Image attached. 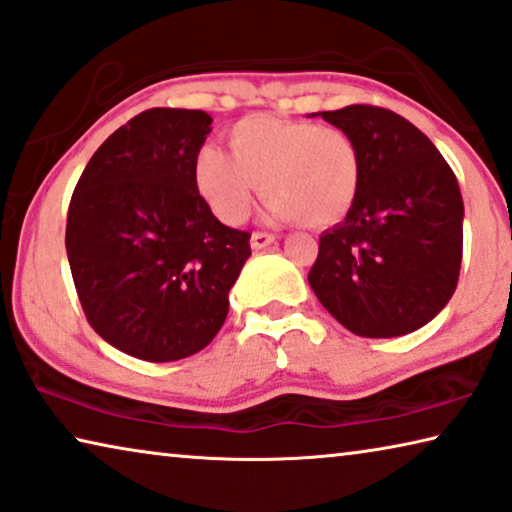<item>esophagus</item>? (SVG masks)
Masks as SVG:
<instances>
[{
    "label": "esophagus",
    "mask_w": 512,
    "mask_h": 512,
    "mask_svg": "<svg viewBox=\"0 0 512 512\" xmlns=\"http://www.w3.org/2000/svg\"><path fill=\"white\" fill-rule=\"evenodd\" d=\"M273 241L275 237L269 232H253V237H250V246H253V250H262L266 246H271Z\"/></svg>",
    "instance_id": "34e87169"
}]
</instances>
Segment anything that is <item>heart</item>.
Wrapping results in <instances>:
<instances>
[{
  "label": "heart",
  "mask_w": 512,
  "mask_h": 512,
  "mask_svg": "<svg viewBox=\"0 0 512 512\" xmlns=\"http://www.w3.org/2000/svg\"><path fill=\"white\" fill-rule=\"evenodd\" d=\"M230 150L205 145L193 164L196 189L223 223L239 225L264 189L273 221L328 227L360 191L358 143L339 127L250 116L230 129Z\"/></svg>",
  "instance_id": "heart-1"
}]
</instances>
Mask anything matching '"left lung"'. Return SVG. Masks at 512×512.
<instances>
[{"instance_id": "left-lung-1", "label": "left lung", "mask_w": 512, "mask_h": 512, "mask_svg": "<svg viewBox=\"0 0 512 512\" xmlns=\"http://www.w3.org/2000/svg\"><path fill=\"white\" fill-rule=\"evenodd\" d=\"M358 143L360 191L321 234L310 287L360 337H401L435 319L458 285L460 186L424 132L399 113L351 104L319 111Z\"/></svg>"}]
</instances>
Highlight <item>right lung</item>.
Masks as SVG:
<instances>
[{
	"mask_svg": "<svg viewBox=\"0 0 512 512\" xmlns=\"http://www.w3.org/2000/svg\"><path fill=\"white\" fill-rule=\"evenodd\" d=\"M209 132L205 111H143L97 148L72 193L66 250L79 303L132 358L202 351L250 257V234L218 221L193 180Z\"/></svg>",
	"mask_w": 512,
	"mask_h": 512,
	"instance_id": "add662e5",
	"label": "right lung"
}]
</instances>
